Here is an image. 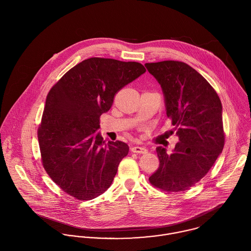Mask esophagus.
Returning a JSON list of instances; mask_svg holds the SVG:
<instances>
[{"label": "esophagus", "mask_w": 251, "mask_h": 251, "mask_svg": "<svg viewBox=\"0 0 251 251\" xmlns=\"http://www.w3.org/2000/svg\"><path fill=\"white\" fill-rule=\"evenodd\" d=\"M130 151L132 152H136V153H146L148 151V150L145 147H141V146H133V147H131Z\"/></svg>", "instance_id": "34e87169"}]
</instances>
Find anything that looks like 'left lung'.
<instances>
[{
  "label": "left lung",
  "instance_id": "1",
  "mask_svg": "<svg viewBox=\"0 0 251 251\" xmlns=\"http://www.w3.org/2000/svg\"><path fill=\"white\" fill-rule=\"evenodd\" d=\"M145 67L162 88L166 114L179 140L171 154L165 148H156L159 167L149 180L163 191L187 190L206 176L223 150L220 99L211 84L185 63L163 61Z\"/></svg>",
  "mask_w": 251,
  "mask_h": 251
}]
</instances>
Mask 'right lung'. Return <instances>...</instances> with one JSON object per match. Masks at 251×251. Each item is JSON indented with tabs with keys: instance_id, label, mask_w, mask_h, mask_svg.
<instances>
[{
	"instance_id": "1",
	"label": "right lung",
	"mask_w": 251,
	"mask_h": 251,
	"mask_svg": "<svg viewBox=\"0 0 251 251\" xmlns=\"http://www.w3.org/2000/svg\"><path fill=\"white\" fill-rule=\"evenodd\" d=\"M146 72L137 62L90 58L49 91L37 138L43 168L66 193L92 200L111 185L128 146L103 140L96 130L116 94Z\"/></svg>"
}]
</instances>
